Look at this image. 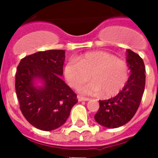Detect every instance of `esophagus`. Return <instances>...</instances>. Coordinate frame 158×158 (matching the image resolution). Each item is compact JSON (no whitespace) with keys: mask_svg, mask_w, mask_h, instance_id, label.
<instances>
[{"mask_svg":"<svg viewBox=\"0 0 158 158\" xmlns=\"http://www.w3.org/2000/svg\"><path fill=\"white\" fill-rule=\"evenodd\" d=\"M78 100H79V102H87V101H89V98H87V97H84V96H78Z\"/></svg>","mask_w":158,"mask_h":158,"instance_id":"obj_1","label":"esophagus"}]
</instances>
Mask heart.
<instances>
[{
  "label": "heart",
  "mask_w": 158,
  "mask_h": 158,
  "mask_svg": "<svg viewBox=\"0 0 158 158\" xmlns=\"http://www.w3.org/2000/svg\"><path fill=\"white\" fill-rule=\"evenodd\" d=\"M129 67L124 61L106 52H92L79 57H73L67 62L64 76L70 86L78 88L85 95H101L111 97L118 95L124 87L129 79Z\"/></svg>",
  "instance_id": "obj_1"
}]
</instances>
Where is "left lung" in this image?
Returning <instances> with one entry per match:
<instances>
[{
    "label": "left lung",
    "instance_id": "8db88e82",
    "mask_svg": "<svg viewBox=\"0 0 158 158\" xmlns=\"http://www.w3.org/2000/svg\"><path fill=\"white\" fill-rule=\"evenodd\" d=\"M127 63L131 74L122 90L113 98L99 101L95 119L103 127L114 129L123 126L131 120L139 108L146 85L145 64L131 50H127Z\"/></svg>",
    "mask_w": 158,
    "mask_h": 158
}]
</instances>
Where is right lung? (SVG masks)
<instances>
[{
  "instance_id": "add662e5",
  "label": "right lung",
  "mask_w": 158,
  "mask_h": 158,
  "mask_svg": "<svg viewBox=\"0 0 158 158\" xmlns=\"http://www.w3.org/2000/svg\"><path fill=\"white\" fill-rule=\"evenodd\" d=\"M65 51L49 50L27 56L20 61L15 89L20 110L37 129L51 131L61 127L78 102L77 95L61 79ZM35 79L43 82L35 86Z\"/></svg>"
}]
</instances>
